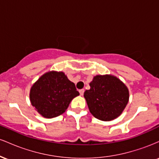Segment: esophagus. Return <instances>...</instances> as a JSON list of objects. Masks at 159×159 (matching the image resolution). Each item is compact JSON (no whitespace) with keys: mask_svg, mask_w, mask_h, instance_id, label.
Segmentation results:
<instances>
[{"mask_svg":"<svg viewBox=\"0 0 159 159\" xmlns=\"http://www.w3.org/2000/svg\"><path fill=\"white\" fill-rule=\"evenodd\" d=\"M79 93H80V94L81 95V96H83L84 93V89H81V90H79Z\"/></svg>","mask_w":159,"mask_h":159,"instance_id":"34e87169","label":"esophagus"}]
</instances>
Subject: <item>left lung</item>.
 <instances>
[{"label":"left lung","mask_w":159,"mask_h":159,"mask_svg":"<svg viewBox=\"0 0 159 159\" xmlns=\"http://www.w3.org/2000/svg\"><path fill=\"white\" fill-rule=\"evenodd\" d=\"M90 86L84 96L95 117L111 121L122 114L129 102V93L119 78L111 75H96Z\"/></svg>","instance_id":"8db88e82"}]
</instances>
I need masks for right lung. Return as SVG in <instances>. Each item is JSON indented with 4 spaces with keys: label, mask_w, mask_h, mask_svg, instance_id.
I'll return each mask as SVG.
<instances>
[{
    "label": "right lung",
    "mask_w": 159,
    "mask_h": 159,
    "mask_svg": "<svg viewBox=\"0 0 159 159\" xmlns=\"http://www.w3.org/2000/svg\"><path fill=\"white\" fill-rule=\"evenodd\" d=\"M78 95L75 84L63 72L52 71L43 75L33 84L30 100L39 114L53 118L63 114Z\"/></svg>",
    "instance_id": "right-lung-1"
}]
</instances>
